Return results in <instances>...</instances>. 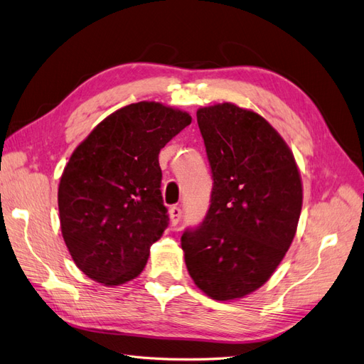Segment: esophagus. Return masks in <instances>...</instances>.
I'll use <instances>...</instances> for the list:
<instances>
[{
    "instance_id": "1",
    "label": "esophagus",
    "mask_w": 364,
    "mask_h": 364,
    "mask_svg": "<svg viewBox=\"0 0 364 364\" xmlns=\"http://www.w3.org/2000/svg\"><path fill=\"white\" fill-rule=\"evenodd\" d=\"M181 217H182V211L179 206H171L170 208V220H171V225L176 226L181 222Z\"/></svg>"
}]
</instances>
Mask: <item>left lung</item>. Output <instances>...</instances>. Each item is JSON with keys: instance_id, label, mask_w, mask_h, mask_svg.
<instances>
[{"instance_id": "obj_1", "label": "left lung", "mask_w": 364, "mask_h": 364, "mask_svg": "<svg viewBox=\"0 0 364 364\" xmlns=\"http://www.w3.org/2000/svg\"><path fill=\"white\" fill-rule=\"evenodd\" d=\"M213 173L203 222L182 235L194 284L215 301L267 282L285 257L302 209L301 173L266 119L232 103L197 111Z\"/></svg>"}]
</instances>
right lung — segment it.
I'll use <instances>...</instances> for the list:
<instances>
[{"label": "right lung", "instance_id": "1", "mask_svg": "<svg viewBox=\"0 0 364 364\" xmlns=\"http://www.w3.org/2000/svg\"><path fill=\"white\" fill-rule=\"evenodd\" d=\"M191 123L156 102L106 117L65 167L58 193L62 237L87 278L107 287L136 278L168 226L159 151Z\"/></svg>", "mask_w": 364, "mask_h": 364}]
</instances>
